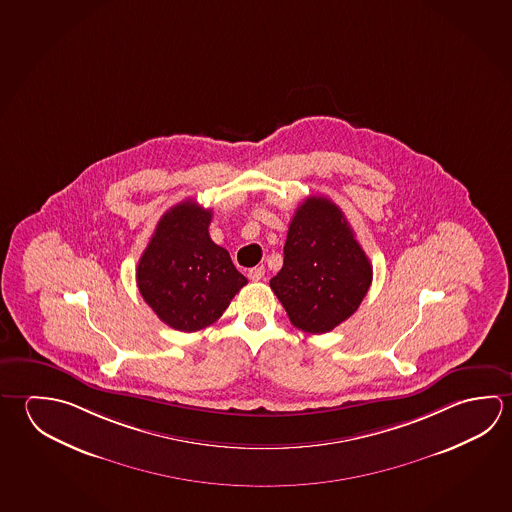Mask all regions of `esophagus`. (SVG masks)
Here are the masks:
<instances>
[{
    "label": "esophagus",
    "instance_id": "esophagus-1",
    "mask_svg": "<svg viewBox=\"0 0 512 512\" xmlns=\"http://www.w3.org/2000/svg\"><path fill=\"white\" fill-rule=\"evenodd\" d=\"M248 278L252 280V282H259L264 278V268L262 266H257V268H252L248 271Z\"/></svg>",
    "mask_w": 512,
    "mask_h": 512
}]
</instances>
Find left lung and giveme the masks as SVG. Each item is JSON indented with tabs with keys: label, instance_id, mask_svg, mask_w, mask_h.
<instances>
[{
	"label": "left lung",
	"instance_id": "8db88e82",
	"mask_svg": "<svg viewBox=\"0 0 512 512\" xmlns=\"http://www.w3.org/2000/svg\"><path fill=\"white\" fill-rule=\"evenodd\" d=\"M372 284V264L340 207L311 196L296 208L284 244V266L269 286L291 323L323 334L358 311Z\"/></svg>",
	"mask_w": 512,
	"mask_h": 512
}]
</instances>
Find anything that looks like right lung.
I'll return each mask as SVG.
<instances>
[{
  "instance_id": "1",
  "label": "right lung",
  "mask_w": 512,
  "mask_h": 512,
  "mask_svg": "<svg viewBox=\"0 0 512 512\" xmlns=\"http://www.w3.org/2000/svg\"><path fill=\"white\" fill-rule=\"evenodd\" d=\"M212 210L185 199L163 214L138 260L136 284L156 316L194 332L217 322L248 280L208 234Z\"/></svg>"
}]
</instances>
